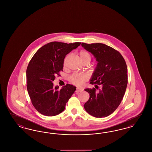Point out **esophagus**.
<instances>
[{
    "mask_svg": "<svg viewBox=\"0 0 152 152\" xmlns=\"http://www.w3.org/2000/svg\"><path fill=\"white\" fill-rule=\"evenodd\" d=\"M83 91V89H81V88H77V89H76V94H78L79 92H82Z\"/></svg>",
    "mask_w": 152,
    "mask_h": 152,
    "instance_id": "34e87169",
    "label": "esophagus"
}]
</instances>
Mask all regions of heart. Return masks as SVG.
<instances>
[{"label":"heart","mask_w":152,"mask_h":152,"mask_svg":"<svg viewBox=\"0 0 152 152\" xmlns=\"http://www.w3.org/2000/svg\"><path fill=\"white\" fill-rule=\"evenodd\" d=\"M80 57L81 58L83 63H86L87 62H90L91 60V56L89 52L87 51H81L79 52ZM66 58H65L64 61V66L66 64ZM88 76L85 73H75L72 74L69 78V81L75 86H80L83 84V83L87 80Z\"/></svg>","instance_id":"heart-1"}]
</instances>
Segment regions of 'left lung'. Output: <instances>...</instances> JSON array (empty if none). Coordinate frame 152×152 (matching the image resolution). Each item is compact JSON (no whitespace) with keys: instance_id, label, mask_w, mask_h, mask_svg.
<instances>
[{"instance_id":"1","label":"left lung","mask_w":152,"mask_h":152,"mask_svg":"<svg viewBox=\"0 0 152 152\" xmlns=\"http://www.w3.org/2000/svg\"><path fill=\"white\" fill-rule=\"evenodd\" d=\"M81 46L98 62L90 82L96 88L84 89L89 94L84 108L96 117H107L118 108L125 94L128 84L126 62L118 51L104 44L82 43Z\"/></svg>"}]
</instances>
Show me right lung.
Returning <instances> with one entry per match:
<instances>
[{"label":"right lung","instance_id":"add662e5","mask_svg":"<svg viewBox=\"0 0 152 152\" xmlns=\"http://www.w3.org/2000/svg\"><path fill=\"white\" fill-rule=\"evenodd\" d=\"M80 44L51 42L39 48L31 59L26 71L27 88L32 105L41 114H60L75 92L76 87L72 85L67 84L59 90L52 83L55 76L63 71L65 56Z\"/></svg>","mask_w":152,"mask_h":152}]
</instances>
